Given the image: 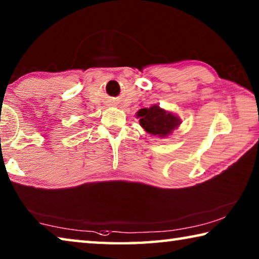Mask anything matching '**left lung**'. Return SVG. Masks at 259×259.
<instances>
[{
	"mask_svg": "<svg viewBox=\"0 0 259 259\" xmlns=\"http://www.w3.org/2000/svg\"><path fill=\"white\" fill-rule=\"evenodd\" d=\"M137 116L141 118L139 123L147 133L158 135L159 137H166L181 123L173 114L161 109L159 106L143 108L137 113Z\"/></svg>",
	"mask_w": 259,
	"mask_h": 259,
	"instance_id": "left-lung-1",
	"label": "left lung"
}]
</instances>
